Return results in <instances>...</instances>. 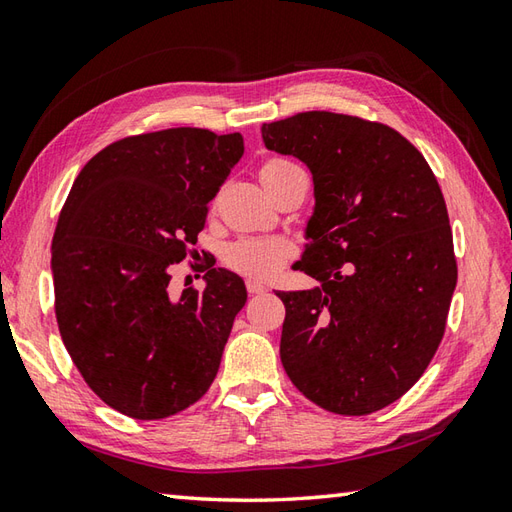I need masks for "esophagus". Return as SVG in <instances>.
Instances as JSON below:
<instances>
[{
    "mask_svg": "<svg viewBox=\"0 0 512 512\" xmlns=\"http://www.w3.org/2000/svg\"><path fill=\"white\" fill-rule=\"evenodd\" d=\"M246 290L250 292V295H259V292H264L266 288H264L262 281H257V279H246Z\"/></svg>",
    "mask_w": 512,
    "mask_h": 512,
    "instance_id": "34e87169",
    "label": "esophagus"
}]
</instances>
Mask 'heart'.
I'll return each instance as SVG.
<instances>
[{"label":"heart","mask_w":512,"mask_h":512,"mask_svg":"<svg viewBox=\"0 0 512 512\" xmlns=\"http://www.w3.org/2000/svg\"><path fill=\"white\" fill-rule=\"evenodd\" d=\"M292 171H301L299 165L288 158H268L262 169H259V178H262L264 187L281 180ZM290 253V246L279 239H246L228 248L226 264L237 273H246L253 277H266L275 273L277 266L284 262Z\"/></svg>","instance_id":"b5f03b06"}]
</instances>
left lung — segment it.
I'll use <instances>...</instances> for the list:
<instances>
[{"label":"left lung","mask_w":512,"mask_h":512,"mask_svg":"<svg viewBox=\"0 0 512 512\" xmlns=\"http://www.w3.org/2000/svg\"><path fill=\"white\" fill-rule=\"evenodd\" d=\"M262 138L314 182L295 268L319 286L277 292L281 363L314 405L367 416L416 385L444 336L458 264L440 184L405 136L358 116L303 112Z\"/></svg>","instance_id":"8db88e82"}]
</instances>
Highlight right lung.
I'll list each match as a JSON object with an SVG mask.
<instances>
[{"label":"right lung","instance_id":"1","mask_svg":"<svg viewBox=\"0 0 512 512\" xmlns=\"http://www.w3.org/2000/svg\"><path fill=\"white\" fill-rule=\"evenodd\" d=\"M244 154L242 134L176 127L107 145L76 176L52 239L54 312L65 350L105 405L160 420L198 402L220 369L242 277L169 292L206 204Z\"/></svg>","mask_w":512,"mask_h":512}]
</instances>
